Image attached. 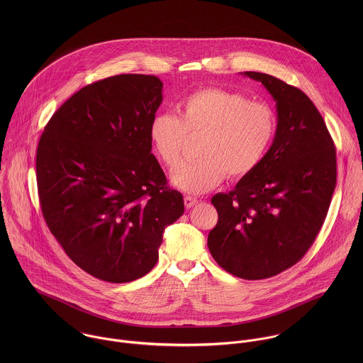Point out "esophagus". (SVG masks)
Segmentation results:
<instances>
[{
	"label": "esophagus",
	"mask_w": 363,
	"mask_h": 363,
	"mask_svg": "<svg viewBox=\"0 0 363 363\" xmlns=\"http://www.w3.org/2000/svg\"><path fill=\"white\" fill-rule=\"evenodd\" d=\"M197 203H199V200L196 197H193V196H186L184 197V206H186V208H193Z\"/></svg>",
	"instance_id": "obj_1"
}]
</instances>
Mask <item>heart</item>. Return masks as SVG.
Returning <instances> with one entry per match:
<instances>
[{"mask_svg":"<svg viewBox=\"0 0 363 363\" xmlns=\"http://www.w3.org/2000/svg\"><path fill=\"white\" fill-rule=\"evenodd\" d=\"M275 134L277 114L269 104L212 86L189 94L179 104V117L159 113L150 125L155 155L167 169L182 162L187 137H203L197 152L201 159L172 173V183L191 194L215 189L228 174L233 180L252 174Z\"/></svg>","mask_w":363,"mask_h":363,"instance_id":"1","label":"heart"}]
</instances>
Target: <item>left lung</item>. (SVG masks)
Masks as SVG:
<instances>
[{
  "label": "left lung",
  "mask_w": 363,
  "mask_h": 363,
  "mask_svg": "<svg viewBox=\"0 0 363 363\" xmlns=\"http://www.w3.org/2000/svg\"><path fill=\"white\" fill-rule=\"evenodd\" d=\"M277 104V134L259 167L211 203L213 259L243 279H264L295 265L311 249L337 183L334 141L309 96L272 77L246 71Z\"/></svg>",
  "instance_id": "8db88e82"
}]
</instances>
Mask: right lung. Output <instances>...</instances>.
Returning a JSON list of instances; mask_svg holds the SVG:
<instances>
[{"label": "right lung", "mask_w": 363, "mask_h": 363, "mask_svg": "<svg viewBox=\"0 0 363 363\" xmlns=\"http://www.w3.org/2000/svg\"><path fill=\"white\" fill-rule=\"evenodd\" d=\"M155 75L121 74L84 86L61 104L36 152L45 220L67 256L102 281L148 274L182 193L152 155L150 125L162 104Z\"/></svg>", "instance_id": "obj_1"}]
</instances>
